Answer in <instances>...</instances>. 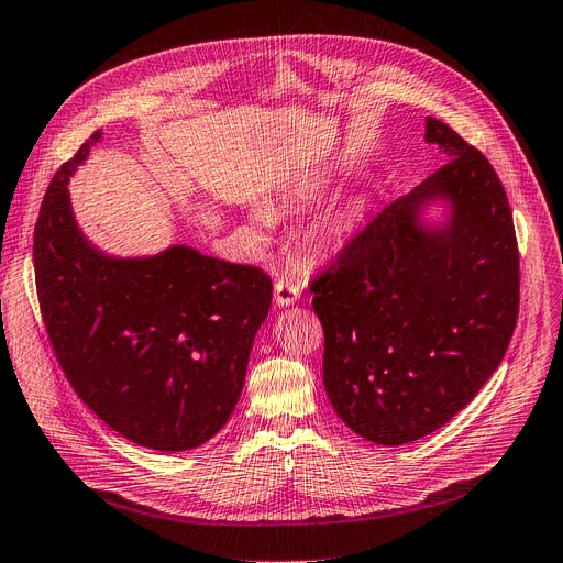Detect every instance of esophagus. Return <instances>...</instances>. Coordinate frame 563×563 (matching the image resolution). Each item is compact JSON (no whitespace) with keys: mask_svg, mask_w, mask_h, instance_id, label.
Here are the masks:
<instances>
[{"mask_svg":"<svg viewBox=\"0 0 563 563\" xmlns=\"http://www.w3.org/2000/svg\"><path fill=\"white\" fill-rule=\"evenodd\" d=\"M298 300H300L298 284L292 282V279H288V277H279L275 282V302L282 305V307H288V305L298 302Z\"/></svg>","mask_w":563,"mask_h":563,"instance_id":"34e87169","label":"esophagus"}]
</instances>
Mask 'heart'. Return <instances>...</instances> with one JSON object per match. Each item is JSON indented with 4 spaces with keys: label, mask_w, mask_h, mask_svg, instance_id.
Listing matches in <instances>:
<instances>
[{
    "label": "heart",
    "mask_w": 563,
    "mask_h": 563,
    "mask_svg": "<svg viewBox=\"0 0 563 563\" xmlns=\"http://www.w3.org/2000/svg\"><path fill=\"white\" fill-rule=\"evenodd\" d=\"M263 218V216H261ZM353 222V212H339L334 218H325L320 220L307 235H305V245L311 254H332L334 250H339V245L343 243L345 231L351 229Z\"/></svg>",
    "instance_id": "1"
}]
</instances>
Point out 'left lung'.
I'll list each match as a JSON object with an SVG mask.
<instances>
[{"mask_svg": "<svg viewBox=\"0 0 563 563\" xmlns=\"http://www.w3.org/2000/svg\"><path fill=\"white\" fill-rule=\"evenodd\" d=\"M446 163L394 199L309 279L323 323V380L336 415L394 446L438 431L493 376L520 309V252L488 157L428 117ZM433 196L454 206L444 232L416 220Z\"/></svg>", "mask_w": 563, "mask_h": 563, "instance_id": "8db88e82", "label": "left lung"}]
</instances>
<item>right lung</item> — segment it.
<instances>
[{
  "label": "right lung",
  "mask_w": 563,
  "mask_h": 563,
  "mask_svg": "<svg viewBox=\"0 0 563 563\" xmlns=\"http://www.w3.org/2000/svg\"><path fill=\"white\" fill-rule=\"evenodd\" d=\"M98 140L57 169L41 203L34 275L45 332L70 387L107 426L148 449H192L238 404L273 282L190 247L128 261L89 247L66 183Z\"/></svg>",
  "instance_id": "right-lung-1"
}]
</instances>
